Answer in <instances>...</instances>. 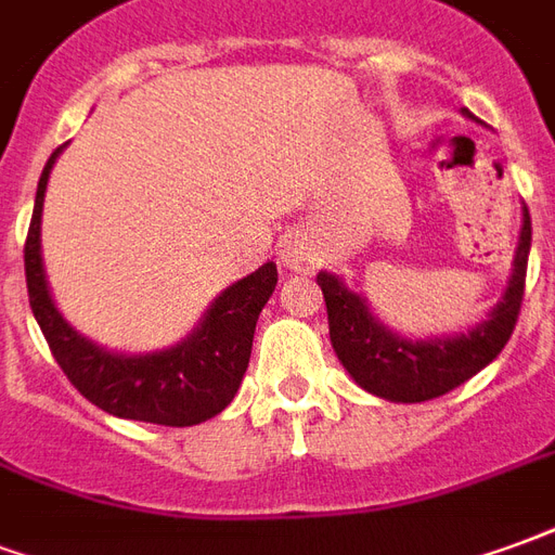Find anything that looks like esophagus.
Here are the masks:
<instances>
[{
	"label": "esophagus",
	"instance_id": "1",
	"mask_svg": "<svg viewBox=\"0 0 555 555\" xmlns=\"http://www.w3.org/2000/svg\"><path fill=\"white\" fill-rule=\"evenodd\" d=\"M278 257H281L283 269H289V272H307V269H313L319 260L317 248H313L310 238L301 236V233L283 236L281 245H278Z\"/></svg>",
	"mask_w": 555,
	"mask_h": 555
}]
</instances>
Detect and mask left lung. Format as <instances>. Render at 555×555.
Returning a JSON list of instances; mask_svg holds the SVG:
<instances>
[{"instance_id":"left-lung-1","label":"left lung","mask_w":555,"mask_h":555,"mask_svg":"<svg viewBox=\"0 0 555 555\" xmlns=\"http://www.w3.org/2000/svg\"><path fill=\"white\" fill-rule=\"evenodd\" d=\"M461 115L473 117L467 108H461ZM529 245L532 221L524 206V224L503 298L479 325L447 337L411 339L396 334L372 313L361 293L346 286L339 274L319 272L317 283L325 295L331 346L337 351L339 363L358 387L387 402L414 405L455 390L459 384L485 370L512 337L524 301Z\"/></svg>"}]
</instances>
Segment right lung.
Masks as SVG:
<instances>
[{
  "label": "right lung",
  "mask_w": 555,
  "mask_h": 555,
  "mask_svg": "<svg viewBox=\"0 0 555 555\" xmlns=\"http://www.w3.org/2000/svg\"><path fill=\"white\" fill-rule=\"evenodd\" d=\"M55 150L38 180L35 212L26 236L28 305L38 319L52 358L91 405L120 420H139L156 426H197L233 402L242 375L248 370L254 327L262 307L278 286V266L262 262L257 272L230 283L192 334L177 346L159 351H108L82 337L55 307L40 250V216L47 183L59 153Z\"/></svg>",
  "instance_id": "right-lung-1"
}]
</instances>
